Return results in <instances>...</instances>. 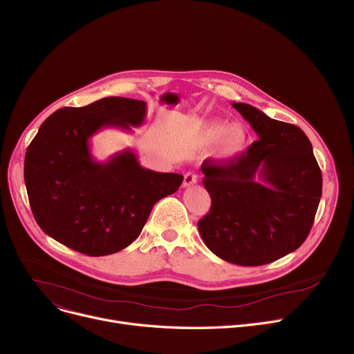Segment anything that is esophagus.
Wrapping results in <instances>:
<instances>
[{
	"mask_svg": "<svg viewBox=\"0 0 354 354\" xmlns=\"http://www.w3.org/2000/svg\"><path fill=\"white\" fill-rule=\"evenodd\" d=\"M196 182H198L196 174H194V172H187V174H185V176H183L182 187H183V188H188V187H192V185H195Z\"/></svg>",
	"mask_w": 354,
	"mask_h": 354,
	"instance_id": "34e87169",
	"label": "esophagus"
}]
</instances>
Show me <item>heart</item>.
I'll return each mask as SVG.
<instances>
[{"instance_id":"heart-1","label":"heart","mask_w":354,"mask_h":354,"mask_svg":"<svg viewBox=\"0 0 354 354\" xmlns=\"http://www.w3.org/2000/svg\"><path fill=\"white\" fill-rule=\"evenodd\" d=\"M202 143H216V153L222 160H232L245 149L247 132L241 124H228L224 120H209L202 127Z\"/></svg>"}]
</instances>
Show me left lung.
Segmentation results:
<instances>
[{"instance_id": "left-lung-1", "label": "left lung", "mask_w": 354, "mask_h": 354, "mask_svg": "<svg viewBox=\"0 0 354 354\" xmlns=\"http://www.w3.org/2000/svg\"><path fill=\"white\" fill-rule=\"evenodd\" d=\"M232 106L259 139L232 160L202 163L212 202L198 228L219 258L264 266L301 247L319 208L323 178L300 127L274 120L251 104Z\"/></svg>"}]
</instances>
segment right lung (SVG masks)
<instances>
[{"label":"right lung","instance_id":"obj_1","mask_svg":"<svg viewBox=\"0 0 354 354\" xmlns=\"http://www.w3.org/2000/svg\"><path fill=\"white\" fill-rule=\"evenodd\" d=\"M146 103L104 97L63 107L31 140L24 180L32 215L60 244L90 255L115 254L140 235L155 203L178 191L183 176L140 166L132 149L96 162L90 138L104 127L140 126Z\"/></svg>","mask_w":354,"mask_h":354}]
</instances>
